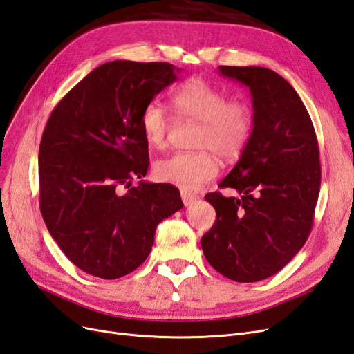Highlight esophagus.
Here are the masks:
<instances>
[{
    "label": "esophagus",
    "instance_id": "34e87169",
    "mask_svg": "<svg viewBox=\"0 0 354 354\" xmlns=\"http://www.w3.org/2000/svg\"><path fill=\"white\" fill-rule=\"evenodd\" d=\"M181 199H183L185 205L189 207V205H192V203H194L198 199V196L195 194H189V192L181 190Z\"/></svg>",
    "mask_w": 354,
    "mask_h": 354
}]
</instances>
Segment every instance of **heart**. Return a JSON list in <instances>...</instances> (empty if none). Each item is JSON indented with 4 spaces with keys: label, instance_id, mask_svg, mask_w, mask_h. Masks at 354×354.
Returning <instances> with one entry per match:
<instances>
[{
    "label": "heart",
    "instance_id": "heart-1",
    "mask_svg": "<svg viewBox=\"0 0 354 354\" xmlns=\"http://www.w3.org/2000/svg\"><path fill=\"white\" fill-rule=\"evenodd\" d=\"M176 111L201 122L195 137L196 152H176L153 165L158 180L185 190H198L216 178L220 156L226 162L238 159L248 145L254 118L248 103L226 100V94L202 78L180 84L171 95ZM140 128L147 145L162 149L168 143L171 118L158 100L149 102L140 115Z\"/></svg>",
    "mask_w": 354,
    "mask_h": 354
}]
</instances>
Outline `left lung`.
Segmentation results:
<instances>
[{
	"instance_id": "1",
	"label": "left lung",
	"mask_w": 354,
	"mask_h": 354,
	"mask_svg": "<svg viewBox=\"0 0 354 354\" xmlns=\"http://www.w3.org/2000/svg\"><path fill=\"white\" fill-rule=\"evenodd\" d=\"M223 77L250 88L252 134L218 187L238 198L207 194L217 218L201 246L208 263L234 282L273 276L303 248L320 189L313 122L297 91L272 69L220 66Z\"/></svg>"
}]
</instances>
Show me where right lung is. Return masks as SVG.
<instances>
[{
  "label": "right lung",
  "instance_id": "right-lung-1",
  "mask_svg": "<svg viewBox=\"0 0 354 354\" xmlns=\"http://www.w3.org/2000/svg\"><path fill=\"white\" fill-rule=\"evenodd\" d=\"M177 73L165 62H108L48 118L39 145V208L53 239L85 273H131L151 252L158 224L183 208L173 185L142 180L149 151L140 115ZM133 179L141 180L134 188Z\"/></svg>",
  "mask_w": 354,
  "mask_h": 354
}]
</instances>
